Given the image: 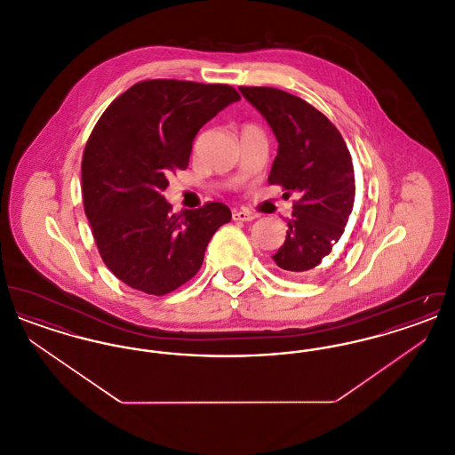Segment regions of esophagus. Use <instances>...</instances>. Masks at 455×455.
<instances>
[{"instance_id": "esophagus-1", "label": "esophagus", "mask_w": 455, "mask_h": 455, "mask_svg": "<svg viewBox=\"0 0 455 455\" xmlns=\"http://www.w3.org/2000/svg\"><path fill=\"white\" fill-rule=\"evenodd\" d=\"M232 218H234L235 221H251V220L256 218V215L251 213V212H247V210H235V212L232 213Z\"/></svg>"}]
</instances>
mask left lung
<instances>
[{
	"label": "left lung",
	"mask_w": 455,
	"mask_h": 455,
	"mask_svg": "<svg viewBox=\"0 0 455 455\" xmlns=\"http://www.w3.org/2000/svg\"><path fill=\"white\" fill-rule=\"evenodd\" d=\"M278 140L269 184L299 196L286 238L273 256L291 278L312 275L343 235L355 203V171L341 132L297 95L271 87H240Z\"/></svg>",
	"instance_id": "1"
}]
</instances>
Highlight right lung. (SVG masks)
<instances>
[{
  "label": "right lung",
  "instance_id": "1",
  "mask_svg": "<svg viewBox=\"0 0 455 455\" xmlns=\"http://www.w3.org/2000/svg\"><path fill=\"white\" fill-rule=\"evenodd\" d=\"M237 100L230 85L147 80L119 95L92 131L84 206L100 258L131 288L160 297L189 282L232 220L223 203L173 215L162 191L169 173L188 169L197 131Z\"/></svg>",
  "mask_w": 455,
  "mask_h": 455
}]
</instances>
